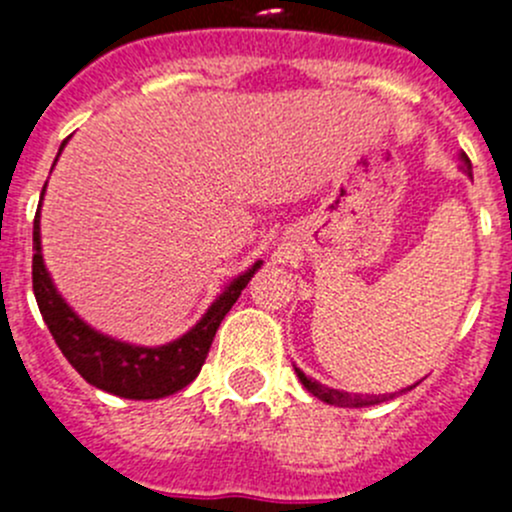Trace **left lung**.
Listing matches in <instances>:
<instances>
[{
	"instance_id": "left-lung-1",
	"label": "left lung",
	"mask_w": 512,
	"mask_h": 512,
	"mask_svg": "<svg viewBox=\"0 0 512 512\" xmlns=\"http://www.w3.org/2000/svg\"><path fill=\"white\" fill-rule=\"evenodd\" d=\"M460 161H463L465 174L473 176V174H470V159H468V156L460 154ZM293 371H296L298 381L303 383V388H306V391L311 393V396H316L318 401L328 403V406L363 408V406H376V403H381V401H386V398L396 396V393H391V396H358V393H348V391H338V388L323 386V383H318L316 378H308L306 373H303L301 368H296V366H293ZM411 388H413V386H408V388H403V391H411ZM403 391H401V393H403Z\"/></svg>"
}]
</instances>
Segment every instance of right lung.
<instances>
[{
  "label": "right lung",
  "mask_w": 512,
  "mask_h": 512,
  "mask_svg": "<svg viewBox=\"0 0 512 512\" xmlns=\"http://www.w3.org/2000/svg\"><path fill=\"white\" fill-rule=\"evenodd\" d=\"M67 144V141H64ZM64 144L59 146L62 154ZM59 159V156H57ZM54 159V164H57ZM47 191V184L42 189ZM39 214H42V201L34 216V258H32V286L37 296V306L42 311L44 323L49 333L57 341L59 351L64 353L69 363L77 368L79 376L91 383L99 391L111 393L131 401H154L166 398L171 393L181 391L199 376L206 356H209L211 341L216 336V328L221 326L226 313L239 301L241 291L251 276L261 268L263 261H256L249 271L236 276L224 291L216 296L209 311L191 326L184 336L164 346H134V343L119 341V338L104 336L101 331L91 328L89 323L74 313L62 298V293L54 286L42 256V229H39Z\"/></svg>",
  "instance_id": "obj_1"
}]
</instances>
